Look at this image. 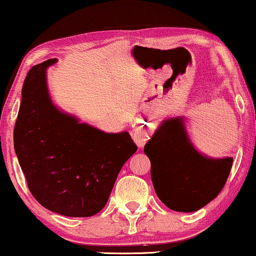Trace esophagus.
Wrapping results in <instances>:
<instances>
[{
  "label": "esophagus",
  "instance_id": "34e87169",
  "mask_svg": "<svg viewBox=\"0 0 256 256\" xmlns=\"http://www.w3.org/2000/svg\"><path fill=\"white\" fill-rule=\"evenodd\" d=\"M132 137H134V142L138 145H143L145 142H146L148 139V132H146V131H144V132L134 131V132H132Z\"/></svg>",
  "mask_w": 256,
  "mask_h": 256
}]
</instances>
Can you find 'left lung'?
<instances>
[{"mask_svg": "<svg viewBox=\"0 0 256 256\" xmlns=\"http://www.w3.org/2000/svg\"><path fill=\"white\" fill-rule=\"evenodd\" d=\"M151 162V178L158 198L174 212H196L224 186L232 158H209L188 137L182 118L162 122L144 146Z\"/></svg>", "mask_w": 256, "mask_h": 256, "instance_id": "obj_1", "label": "left lung"}]
</instances>
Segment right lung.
Here are the masks:
<instances>
[{"label":"right lung","instance_id":"1","mask_svg":"<svg viewBox=\"0 0 256 256\" xmlns=\"http://www.w3.org/2000/svg\"><path fill=\"white\" fill-rule=\"evenodd\" d=\"M32 67L22 87L14 148L29 190L50 212L88 218L104 208L119 171L137 151L128 132L105 134L61 112L48 94L46 70Z\"/></svg>","mask_w":256,"mask_h":256}]
</instances>
